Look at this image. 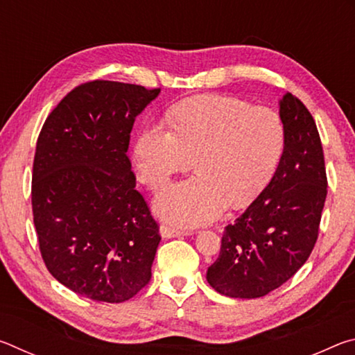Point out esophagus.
I'll return each mask as SVG.
<instances>
[{
	"instance_id": "obj_1",
	"label": "esophagus",
	"mask_w": 355,
	"mask_h": 355,
	"mask_svg": "<svg viewBox=\"0 0 355 355\" xmlns=\"http://www.w3.org/2000/svg\"><path fill=\"white\" fill-rule=\"evenodd\" d=\"M159 233L163 238H177V236L189 235L188 230H182V228H177V227H172L167 224H163L159 227Z\"/></svg>"
}]
</instances>
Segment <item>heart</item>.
<instances>
[{
  "instance_id": "b5f03b06",
  "label": "heart",
  "mask_w": 355,
  "mask_h": 355,
  "mask_svg": "<svg viewBox=\"0 0 355 355\" xmlns=\"http://www.w3.org/2000/svg\"><path fill=\"white\" fill-rule=\"evenodd\" d=\"M173 128L150 123L135 144L141 180L158 189L194 159L196 177L156 196L161 218L200 225L218 218L227 203L250 205L271 182L284 156L286 133L277 112L243 100L205 95L172 112Z\"/></svg>"
}]
</instances>
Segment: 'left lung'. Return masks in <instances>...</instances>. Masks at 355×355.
I'll list each match as a JSON object with an SVG mask.
<instances>
[{
  "mask_svg": "<svg viewBox=\"0 0 355 355\" xmlns=\"http://www.w3.org/2000/svg\"><path fill=\"white\" fill-rule=\"evenodd\" d=\"M284 156L274 177L222 235L220 252L207 271L228 297L266 296L309 260L320 233L327 177L320 133L310 111L293 94L280 100Z\"/></svg>",
  "mask_w": 355,
  "mask_h": 355,
  "instance_id": "left-lung-1",
  "label": "left lung"
}]
</instances>
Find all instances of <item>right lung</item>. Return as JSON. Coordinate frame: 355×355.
Here are the masks:
<instances>
[{
  "mask_svg": "<svg viewBox=\"0 0 355 355\" xmlns=\"http://www.w3.org/2000/svg\"><path fill=\"white\" fill-rule=\"evenodd\" d=\"M159 91L83 83L40 130L31 186L40 254L53 277L92 300L123 302L152 277L159 225L127 152L137 114Z\"/></svg>",
  "mask_w": 355,
  "mask_h": 355,
  "instance_id": "right-lung-1",
  "label": "right lung"
}]
</instances>
